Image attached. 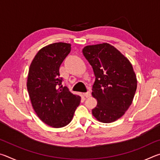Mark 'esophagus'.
<instances>
[{"label": "esophagus", "instance_id": "34e87169", "mask_svg": "<svg viewBox=\"0 0 160 160\" xmlns=\"http://www.w3.org/2000/svg\"><path fill=\"white\" fill-rule=\"evenodd\" d=\"M83 94H84V96L88 98V97H90L91 96V92L89 91V92H85V93H84Z\"/></svg>", "mask_w": 160, "mask_h": 160}]
</instances>
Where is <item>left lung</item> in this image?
<instances>
[{"label":"left lung","mask_w":160,"mask_h":160,"mask_svg":"<svg viewBox=\"0 0 160 160\" xmlns=\"http://www.w3.org/2000/svg\"><path fill=\"white\" fill-rule=\"evenodd\" d=\"M82 53L96 77L92 95L97 105L92 115L100 122H113L123 116L134 98L137 78L132 64L108 43L86 46Z\"/></svg>","instance_id":"left-lung-1"}]
</instances>
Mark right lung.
<instances>
[{"label": "right lung", "instance_id": "right-lung-1", "mask_svg": "<svg viewBox=\"0 0 160 160\" xmlns=\"http://www.w3.org/2000/svg\"><path fill=\"white\" fill-rule=\"evenodd\" d=\"M71 45L53 43L38 51L30 64L27 88L32 107L44 123L53 128L67 126L79 106L80 97L63 88L59 68Z\"/></svg>", "mask_w": 160, "mask_h": 160}]
</instances>
